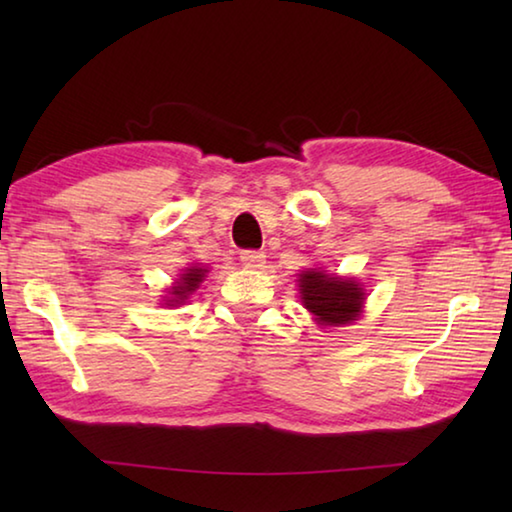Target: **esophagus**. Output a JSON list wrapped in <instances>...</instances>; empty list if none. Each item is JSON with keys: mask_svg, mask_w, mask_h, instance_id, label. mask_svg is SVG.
<instances>
[{"mask_svg": "<svg viewBox=\"0 0 512 512\" xmlns=\"http://www.w3.org/2000/svg\"><path fill=\"white\" fill-rule=\"evenodd\" d=\"M241 264L248 268H262L266 264V255L262 250H244L241 253Z\"/></svg>", "mask_w": 512, "mask_h": 512, "instance_id": "esophagus-1", "label": "esophagus"}]
</instances>
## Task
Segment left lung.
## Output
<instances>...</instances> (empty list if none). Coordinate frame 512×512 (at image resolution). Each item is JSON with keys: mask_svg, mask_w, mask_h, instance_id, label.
<instances>
[{"mask_svg": "<svg viewBox=\"0 0 512 512\" xmlns=\"http://www.w3.org/2000/svg\"><path fill=\"white\" fill-rule=\"evenodd\" d=\"M300 300L318 325L341 327L357 320L366 293L352 277H339L318 268H307L298 280Z\"/></svg>", "mask_w": 512, "mask_h": 512, "instance_id": "left-lung-1", "label": "left lung"}]
</instances>
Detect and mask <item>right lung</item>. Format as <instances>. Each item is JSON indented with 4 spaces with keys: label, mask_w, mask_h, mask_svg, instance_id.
<instances>
[{
    "label": "right lung",
    "mask_w": 512,
    "mask_h": 512,
    "mask_svg": "<svg viewBox=\"0 0 512 512\" xmlns=\"http://www.w3.org/2000/svg\"><path fill=\"white\" fill-rule=\"evenodd\" d=\"M205 273H207L205 266H189V268H185V271L180 273L178 282L169 289V296H167V300H164V305H167V307L185 305V302L189 300V296H192V293L198 287H201V282L205 280Z\"/></svg>",
    "instance_id": "obj_1"
}]
</instances>
